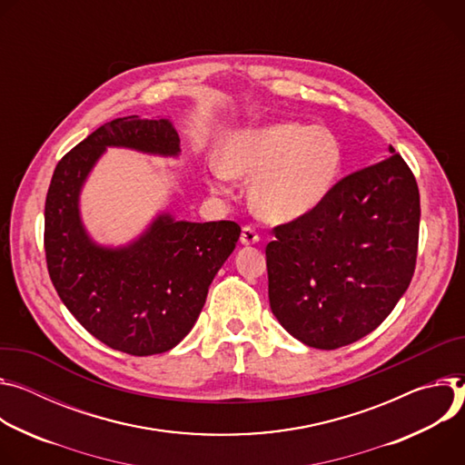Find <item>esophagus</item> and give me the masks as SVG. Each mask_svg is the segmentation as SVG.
Returning a JSON list of instances; mask_svg holds the SVG:
<instances>
[{
  "label": "esophagus",
  "instance_id": "34e87169",
  "mask_svg": "<svg viewBox=\"0 0 465 465\" xmlns=\"http://www.w3.org/2000/svg\"><path fill=\"white\" fill-rule=\"evenodd\" d=\"M261 240V236L256 234V231L251 227V225H245L243 229H242V234H240V242L243 243V245H254L256 242Z\"/></svg>",
  "mask_w": 465,
  "mask_h": 465
}]
</instances>
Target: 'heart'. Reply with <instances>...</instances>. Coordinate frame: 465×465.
<instances>
[{
    "mask_svg": "<svg viewBox=\"0 0 465 465\" xmlns=\"http://www.w3.org/2000/svg\"><path fill=\"white\" fill-rule=\"evenodd\" d=\"M216 166L206 183L223 190L227 177L252 181L249 201L256 216L272 223L314 214L336 190L345 154L327 127L279 122L234 131L216 151Z\"/></svg>",
    "mask_w": 465,
    "mask_h": 465,
    "instance_id": "heart-1",
    "label": "heart"
}]
</instances>
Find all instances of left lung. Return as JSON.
Listing matches in <instances>:
<instances>
[{"instance_id":"1","label":"left lung","mask_w":465,"mask_h":465,"mask_svg":"<svg viewBox=\"0 0 465 465\" xmlns=\"http://www.w3.org/2000/svg\"><path fill=\"white\" fill-rule=\"evenodd\" d=\"M343 177L320 209L273 229V316L299 341L338 349L375 331L416 270L420 190L399 153Z\"/></svg>"}]
</instances>
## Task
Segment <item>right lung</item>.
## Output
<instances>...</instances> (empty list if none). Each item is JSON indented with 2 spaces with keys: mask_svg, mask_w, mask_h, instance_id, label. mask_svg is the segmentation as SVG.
I'll return each instance as SVG.
<instances>
[{
  "mask_svg": "<svg viewBox=\"0 0 465 465\" xmlns=\"http://www.w3.org/2000/svg\"><path fill=\"white\" fill-rule=\"evenodd\" d=\"M170 120L116 118L57 164L45 197L47 272L74 318L111 349L149 356L173 349L195 325L220 268L234 251V222H177L163 213L133 242L99 245L79 209L81 190L107 147L179 157Z\"/></svg>",
  "mask_w": 465,
  "mask_h": 465,
  "instance_id": "1",
  "label": "right lung"
}]
</instances>
